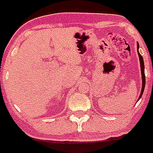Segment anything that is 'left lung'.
<instances>
[{"instance_id":"8db88e82","label":"left lung","mask_w":153,"mask_h":153,"mask_svg":"<svg viewBox=\"0 0 153 153\" xmlns=\"http://www.w3.org/2000/svg\"><path fill=\"white\" fill-rule=\"evenodd\" d=\"M138 49H139V44H138V42H137V53H138L139 60H140V73H141V80H142V88H141V91H140V96H139L137 101H138L140 98H141V96H142V94H143V92H144V89H145V65H144V59H143L142 56L140 55V53H139Z\"/></svg>"}]
</instances>
